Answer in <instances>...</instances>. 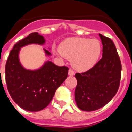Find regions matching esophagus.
Returning <instances> with one entry per match:
<instances>
[{"label": "esophagus", "mask_w": 132, "mask_h": 132, "mask_svg": "<svg viewBox=\"0 0 132 132\" xmlns=\"http://www.w3.org/2000/svg\"><path fill=\"white\" fill-rule=\"evenodd\" d=\"M68 75H70V76L74 75H75L74 70H72V69H69V70H68Z\"/></svg>", "instance_id": "esophagus-1"}]
</instances>
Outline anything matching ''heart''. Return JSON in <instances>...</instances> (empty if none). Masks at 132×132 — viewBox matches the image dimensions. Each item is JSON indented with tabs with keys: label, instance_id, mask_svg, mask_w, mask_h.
Here are the masks:
<instances>
[{
	"label": "heart",
	"instance_id": "1",
	"mask_svg": "<svg viewBox=\"0 0 132 132\" xmlns=\"http://www.w3.org/2000/svg\"><path fill=\"white\" fill-rule=\"evenodd\" d=\"M58 51L64 57L71 60L72 66L77 70L84 72L96 64L100 56L101 46L95 39L69 38L60 43Z\"/></svg>",
	"mask_w": 132,
	"mask_h": 132
}]
</instances>
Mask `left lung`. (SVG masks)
<instances>
[{
  "instance_id": "obj_1",
  "label": "left lung",
  "mask_w": 132,
  "mask_h": 132,
  "mask_svg": "<svg viewBox=\"0 0 132 132\" xmlns=\"http://www.w3.org/2000/svg\"><path fill=\"white\" fill-rule=\"evenodd\" d=\"M103 44L102 58L92 68L76 73L77 85L75 99L81 110H98L110 101L120 86L121 62L114 42L99 34Z\"/></svg>"
}]
</instances>
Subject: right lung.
<instances>
[{
  "mask_svg": "<svg viewBox=\"0 0 132 132\" xmlns=\"http://www.w3.org/2000/svg\"><path fill=\"white\" fill-rule=\"evenodd\" d=\"M44 42V38L38 33L30 34L14 45L5 65V80L10 96L21 108L30 112H38L47 107L56 90L68 77L67 66H56L51 62L34 71L21 66L18 59L20 48ZM44 51L47 55H51L48 51Z\"/></svg>",
  "mask_w": 132,
  "mask_h": 132,
  "instance_id": "obj_1",
  "label": "right lung"
}]
</instances>
